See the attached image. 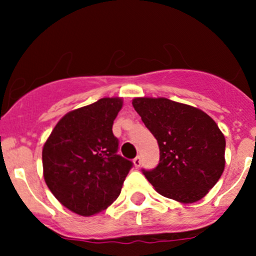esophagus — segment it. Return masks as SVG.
Listing matches in <instances>:
<instances>
[{
    "label": "esophagus",
    "instance_id": "34e87169",
    "mask_svg": "<svg viewBox=\"0 0 256 256\" xmlns=\"http://www.w3.org/2000/svg\"><path fill=\"white\" fill-rule=\"evenodd\" d=\"M134 166L136 167V168H138V167H140V164H141V157L140 156H136L135 158H134Z\"/></svg>",
    "mask_w": 256,
    "mask_h": 256
}]
</instances>
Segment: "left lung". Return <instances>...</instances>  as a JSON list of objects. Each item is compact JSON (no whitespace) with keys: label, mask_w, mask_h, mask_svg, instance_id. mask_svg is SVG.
I'll return each instance as SVG.
<instances>
[{"label":"left lung","mask_w":256,"mask_h":256,"mask_svg":"<svg viewBox=\"0 0 256 256\" xmlns=\"http://www.w3.org/2000/svg\"><path fill=\"white\" fill-rule=\"evenodd\" d=\"M132 105L156 138L160 162L144 177L161 196L180 203L202 200L226 166V138L202 110L166 98H135Z\"/></svg>","instance_id":"8db88e82"}]
</instances>
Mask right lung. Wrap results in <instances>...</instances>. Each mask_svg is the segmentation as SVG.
<instances>
[{
    "instance_id": "1",
    "label": "right lung",
    "mask_w": 256,
    "mask_h": 256,
    "mask_svg": "<svg viewBox=\"0 0 256 256\" xmlns=\"http://www.w3.org/2000/svg\"><path fill=\"white\" fill-rule=\"evenodd\" d=\"M121 98H102L63 116L42 151L43 176L54 197L69 210L89 216L118 197L132 162L118 154L114 120Z\"/></svg>"
}]
</instances>
